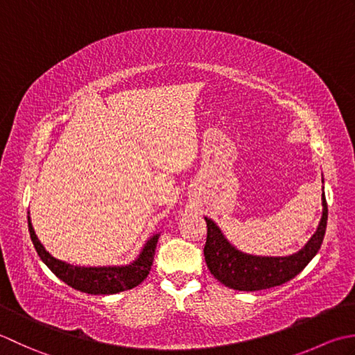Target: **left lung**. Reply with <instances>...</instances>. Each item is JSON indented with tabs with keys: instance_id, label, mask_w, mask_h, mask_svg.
<instances>
[{
	"instance_id": "1",
	"label": "left lung",
	"mask_w": 355,
	"mask_h": 355,
	"mask_svg": "<svg viewBox=\"0 0 355 355\" xmlns=\"http://www.w3.org/2000/svg\"><path fill=\"white\" fill-rule=\"evenodd\" d=\"M322 219L315 233L311 236L305 247L291 256H254L237 250L223 236L214 220L205 218L207 243L204 248L205 262L209 272L220 284L237 291H260V289L279 286L294 279L313 260L320 250L324 231H327L328 205L322 194Z\"/></svg>"
}]
</instances>
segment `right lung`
<instances>
[{
  "mask_svg": "<svg viewBox=\"0 0 355 355\" xmlns=\"http://www.w3.org/2000/svg\"><path fill=\"white\" fill-rule=\"evenodd\" d=\"M28 231H31V239L35 245V250L38 252L42 262H44L49 270L52 271L58 279L71 288L78 289L87 294H116L125 289H132L137 286L141 282L148 276L155 260V251L157 245V239L161 234H153L147 243L144 245L141 254L132 263L122 266H78L71 265L62 260L53 257L50 252L42 247L40 239L36 237L35 230L32 227L31 216H27Z\"/></svg>",
  "mask_w": 355,
  "mask_h": 355,
  "instance_id": "obj_1",
  "label": "right lung"
}]
</instances>
